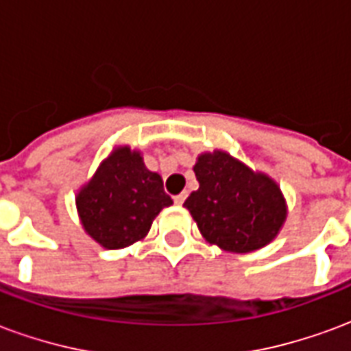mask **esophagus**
I'll use <instances>...</instances> for the list:
<instances>
[{
	"instance_id": "34e87169",
	"label": "esophagus",
	"mask_w": 351,
	"mask_h": 351,
	"mask_svg": "<svg viewBox=\"0 0 351 351\" xmlns=\"http://www.w3.org/2000/svg\"><path fill=\"white\" fill-rule=\"evenodd\" d=\"M186 197H188V193H178V195H175V203L176 205H182Z\"/></svg>"
}]
</instances>
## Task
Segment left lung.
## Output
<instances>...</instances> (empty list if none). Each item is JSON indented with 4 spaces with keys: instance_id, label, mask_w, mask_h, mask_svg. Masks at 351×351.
<instances>
[{
    "instance_id": "1",
    "label": "left lung",
    "mask_w": 351,
    "mask_h": 351,
    "mask_svg": "<svg viewBox=\"0 0 351 351\" xmlns=\"http://www.w3.org/2000/svg\"><path fill=\"white\" fill-rule=\"evenodd\" d=\"M193 173L199 190L191 191L184 206L208 243L246 254L278 235L287 206L271 176L254 173L223 150L201 154Z\"/></svg>"
}]
</instances>
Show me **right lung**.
Returning a JSON list of instances; mask_svg holds the SVG:
<instances>
[{"label":"right lung","mask_w":351,"mask_h":351,"mask_svg":"<svg viewBox=\"0 0 351 351\" xmlns=\"http://www.w3.org/2000/svg\"><path fill=\"white\" fill-rule=\"evenodd\" d=\"M173 205L158 173L130 146L114 148L77 193L82 228L107 250L143 241L161 208Z\"/></svg>","instance_id":"add662e5"}]
</instances>
